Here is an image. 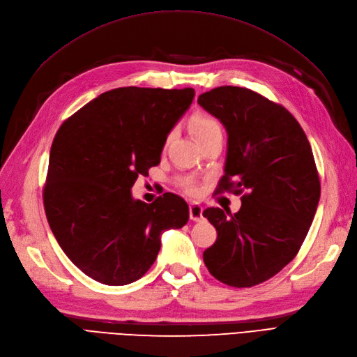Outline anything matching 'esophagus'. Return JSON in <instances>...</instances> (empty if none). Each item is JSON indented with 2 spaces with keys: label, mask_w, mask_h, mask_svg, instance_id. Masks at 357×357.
<instances>
[{
  "label": "esophagus",
  "mask_w": 357,
  "mask_h": 357,
  "mask_svg": "<svg viewBox=\"0 0 357 357\" xmlns=\"http://www.w3.org/2000/svg\"><path fill=\"white\" fill-rule=\"evenodd\" d=\"M202 211H204L202 205H199V204H197V202H193V204H190V205H189L190 219H192L193 222H199V220H202Z\"/></svg>",
  "instance_id": "34e87169"
}]
</instances>
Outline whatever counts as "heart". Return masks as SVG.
I'll return each mask as SVG.
<instances>
[{"mask_svg":"<svg viewBox=\"0 0 357 357\" xmlns=\"http://www.w3.org/2000/svg\"><path fill=\"white\" fill-rule=\"evenodd\" d=\"M192 128H193V132H195L197 138H201L202 135H207V134L214 132V131H220L219 122L214 121V119L210 117V116H197V117H193ZM189 190L190 192H195V189H193V188H189Z\"/></svg>","mask_w":357,"mask_h":357,"instance_id":"1","label":"heart"}]
</instances>
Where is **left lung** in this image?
Wrapping results in <instances>:
<instances>
[{"label":"left lung","mask_w":357,"mask_h":357,"mask_svg":"<svg viewBox=\"0 0 357 357\" xmlns=\"http://www.w3.org/2000/svg\"><path fill=\"white\" fill-rule=\"evenodd\" d=\"M198 104L228 132L219 190L244 193L235 214L204 210L218 231L204 264L225 284L252 287L282 271L305 240L320 199L314 156L296 119L250 89L220 86Z\"/></svg>","instance_id":"1"}]
</instances>
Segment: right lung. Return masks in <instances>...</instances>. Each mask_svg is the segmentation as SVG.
<instances>
[{
	"label": "right lung",
	"mask_w": 357,
	"mask_h": 357,
	"mask_svg": "<svg viewBox=\"0 0 357 357\" xmlns=\"http://www.w3.org/2000/svg\"><path fill=\"white\" fill-rule=\"evenodd\" d=\"M193 96L192 88L113 89L56 132L43 192L46 215L63 253L96 282L123 286L142 278L156 261L160 235L188 223L189 207L178 195L167 192L146 204L131 189L159 164Z\"/></svg>",
	"instance_id": "obj_1"
}]
</instances>
